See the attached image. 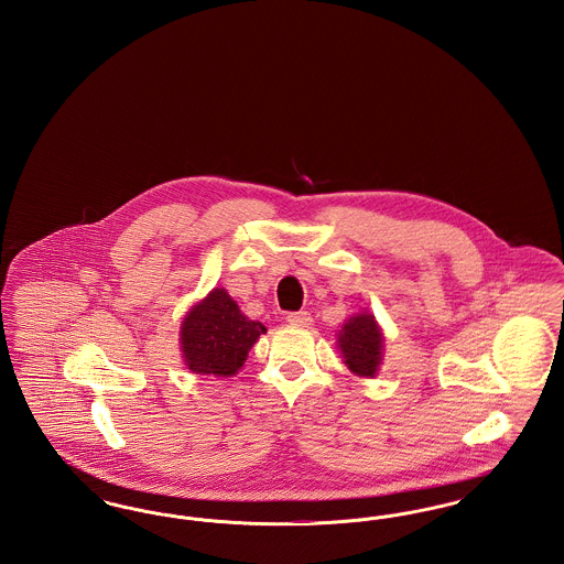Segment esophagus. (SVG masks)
<instances>
[{
	"mask_svg": "<svg viewBox=\"0 0 564 564\" xmlns=\"http://www.w3.org/2000/svg\"><path fill=\"white\" fill-rule=\"evenodd\" d=\"M288 323L295 325V327H308L313 323V317H311L308 311H300V313H290Z\"/></svg>",
	"mask_w": 564,
	"mask_h": 564,
	"instance_id": "1",
	"label": "esophagus"
}]
</instances>
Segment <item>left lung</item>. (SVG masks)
<instances>
[{
	"instance_id": "1",
	"label": "left lung",
	"mask_w": 564,
	"mask_h": 564,
	"mask_svg": "<svg viewBox=\"0 0 564 564\" xmlns=\"http://www.w3.org/2000/svg\"><path fill=\"white\" fill-rule=\"evenodd\" d=\"M338 347L350 372L372 378L382 361V332L375 315L361 313L350 317L338 332Z\"/></svg>"
}]
</instances>
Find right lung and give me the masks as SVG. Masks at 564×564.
<instances>
[{
    "label": "right lung",
    "mask_w": 564,
    "mask_h": 564,
    "mask_svg": "<svg viewBox=\"0 0 564 564\" xmlns=\"http://www.w3.org/2000/svg\"><path fill=\"white\" fill-rule=\"evenodd\" d=\"M264 332L262 323L242 315L226 290L215 288L182 322L184 361L196 375L235 376Z\"/></svg>",
    "instance_id": "right-lung-1"
}]
</instances>
